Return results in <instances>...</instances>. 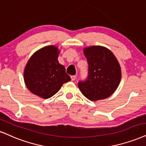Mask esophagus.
Masks as SVG:
<instances>
[{"label":"esophagus","instance_id":"esophagus-1","mask_svg":"<svg viewBox=\"0 0 146 146\" xmlns=\"http://www.w3.org/2000/svg\"><path fill=\"white\" fill-rule=\"evenodd\" d=\"M71 80H72V81H74V80H76V76H71Z\"/></svg>","mask_w":146,"mask_h":146}]
</instances>
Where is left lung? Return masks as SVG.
<instances>
[{
	"instance_id": "1",
	"label": "left lung",
	"mask_w": 146,
	"mask_h": 146,
	"mask_svg": "<svg viewBox=\"0 0 146 146\" xmlns=\"http://www.w3.org/2000/svg\"><path fill=\"white\" fill-rule=\"evenodd\" d=\"M83 52L89 64V76L78 88L88 100H104L115 92L121 80L120 66L116 57L105 46H91Z\"/></svg>"
}]
</instances>
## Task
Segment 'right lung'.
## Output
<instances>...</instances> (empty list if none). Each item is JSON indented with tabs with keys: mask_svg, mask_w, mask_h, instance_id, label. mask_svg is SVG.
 <instances>
[{
	"mask_svg": "<svg viewBox=\"0 0 146 146\" xmlns=\"http://www.w3.org/2000/svg\"><path fill=\"white\" fill-rule=\"evenodd\" d=\"M59 53L57 46H46L28 59L23 71V80L33 94L43 99L50 98L63 84L71 80L64 66L58 62Z\"/></svg>",
	"mask_w": 146,
	"mask_h": 146,
	"instance_id": "right-lung-1",
	"label": "right lung"
}]
</instances>
